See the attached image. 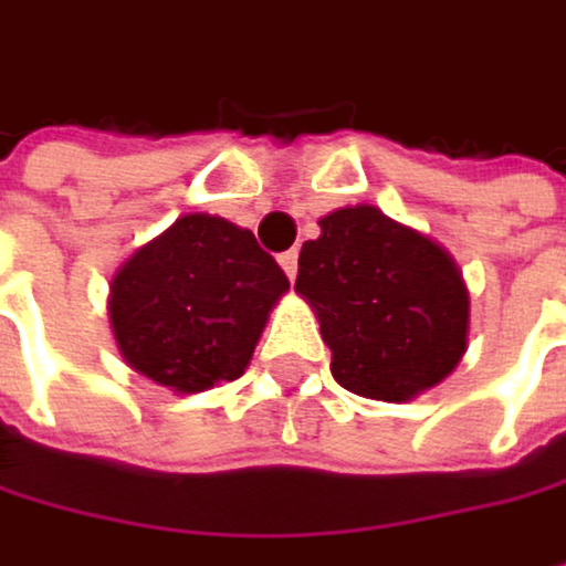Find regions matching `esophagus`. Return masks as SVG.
I'll return each instance as SVG.
<instances>
[{
	"mask_svg": "<svg viewBox=\"0 0 566 566\" xmlns=\"http://www.w3.org/2000/svg\"><path fill=\"white\" fill-rule=\"evenodd\" d=\"M280 266L286 270V276H290V280H296V270H300V253H296V250H286V253L280 256Z\"/></svg>",
	"mask_w": 566,
	"mask_h": 566,
	"instance_id": "esophagus-1",
	"label": "esophagus"
}]
</instances>
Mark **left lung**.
<instances>
[{
	"label": "left lung",
	"instance_id": "left-lung-1",
	"mask_svg": "<svg viewBox=\"0 0 566 566\" xmlns=\"http://www.w3.org/2000/svg\"><path fill=\"white\" fill-rule=\"evenodd\" d=\"M296 293L316 310L333 379L363 399L409 402L468 349V290L448 250L369 203L319 220Z\"/></svg>",
	"mask_w": 566,
	"mask_h": 566
}]
</instances>
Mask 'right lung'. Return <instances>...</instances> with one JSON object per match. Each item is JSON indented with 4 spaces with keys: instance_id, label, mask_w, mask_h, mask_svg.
I'll list each match as a JSON object with an SVG mask.
<instances>
[{
    "instance_id": "right-lung-1",
    "label": "right lung",
    "mask_w": 566,
    "mask_h": 566,
    "mask_svg": "<svg viewBox=\"0 0 566 566\" xmlns=\"http://www.w3.org/2000/svg\"><path fill=\"white\" fill-rule=\"evenodd\" d=\"M286 290V273L250 230L187 213L125 260L108 313L125 363L190 396L243 376Z\"/></svg>"
}]
</instances>
